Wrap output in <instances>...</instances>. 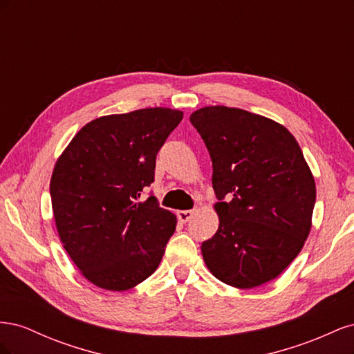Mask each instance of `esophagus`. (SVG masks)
<instances>
[{
	"mask_svg": "<svg viewBox=\"0 0 354 354\" xmlns=\"http://www.w3.org/2000/svg\"><path fill=\"white\" fill-rule=\"evenodd\" d=\"M194 214H195L194 209H185V211H178L177 217L181 223H187L192 217H194Z\"/></svg>",
	"mask_w": 354,
	"mask_h": 354,
	"instance_id": "1",
	"label": "esophagus"
}]
</instances>
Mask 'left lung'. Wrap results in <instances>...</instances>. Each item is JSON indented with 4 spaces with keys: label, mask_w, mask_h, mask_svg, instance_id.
Wrapping results in <instances>:
<instances>
[{
    "label": "left lung",
    "mask_w": 354,
    "mask_h": 354,
    "mask_svg": "<svg viewBox=\"0 0 354 354\" xmlns=\"http://www.w3.org/2000/svg\"><path fill=\"white\" fill-rule=\"evenodd\" d=\"M212 160L218 230L201 251L218 281L239 289L279 276L312 229L316 185L295 137L269 118L227 106L190 115Z\"/></svg>",
    "instance_id": "1"
}]
</instances>
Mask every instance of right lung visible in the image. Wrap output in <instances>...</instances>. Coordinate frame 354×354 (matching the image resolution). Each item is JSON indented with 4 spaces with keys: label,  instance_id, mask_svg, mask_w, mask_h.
<instances>
[{
    "label": "right lung",
    "instance_id": "add662e5",
    "mask_svg": "<svg viewBox=\"0 0 354 354\" xmlns=\"http://www.w3.org/2000/svg\"><path fill=\"white\" fill-rule=\"evenodd\" d=\"M183 112L147 108L84 125L59 156L50 181L59 238L85 279L127 291L162 260L177 218L155 196L159 149Z\"/></svg>",
    "mask_w": 354,
    "mask_h": 354
}]
</instances>
